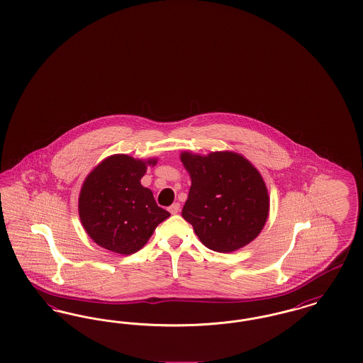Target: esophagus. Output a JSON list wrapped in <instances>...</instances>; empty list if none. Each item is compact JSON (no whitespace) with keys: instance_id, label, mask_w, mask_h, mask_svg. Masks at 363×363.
Listing matches in <instances>:
<instances>
[{"instance_id":"esophagus-1","label":"esophagus","mask_w":363,"mask_h":363,"mask_svg":"<svg viewBox=\"0 0 363 363\" xmlns=\"http://www.w3.org/2000/svg\"><path fill=\"white\" fill-rule=\"evenodd\" d=\"M179 209H181L179 203H174L173 206L169 208V211H170V213H172V215H177V213L179 212Z\"/></svg>"}]
</instances>
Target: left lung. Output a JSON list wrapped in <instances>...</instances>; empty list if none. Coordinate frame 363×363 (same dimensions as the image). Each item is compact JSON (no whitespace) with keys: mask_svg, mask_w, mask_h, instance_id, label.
Instances as JSON below:
<instances>
[{"mask_svg":"<svg viewBox=\"0 0 363 363\" xmlns=\"http://www.w3.org/2000/svg\"><path fill=\"white\" fill-rule=\"evenodd\" d=\"M179 159L191 181L182 218L203 245L231 253L255 241L269 215V194L252 162L234 151H182Z\"/></svg>","mask_w":363,"mask_h":363,"instance_id":"left-lung-1","label":"left lung"}]
</instances>
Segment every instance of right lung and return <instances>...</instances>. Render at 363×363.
I'll return each mask as SVG.
<instances>
[{
  "label": "right lung",
  "instance_id": "obj_1",
  "mask_svg": "<svg viewBox=\"0 0 363 363\" xmlns=\"http://www.w3.org/2000/svg\"><path fill=\"white\" fill-rule=\"evenodd\" d=\"M156 163L155 156L138 159L114 154L86 175L79 194V216L96 245L123 256L133 255L170 216L140 182L148 166Z\"/></svg>",
  "mask_w": 363,
  "mask_h": 363
}]
</instances>
